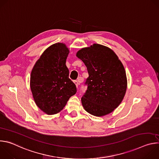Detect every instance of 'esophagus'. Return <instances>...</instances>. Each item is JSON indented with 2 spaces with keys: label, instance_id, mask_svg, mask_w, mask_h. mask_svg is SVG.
Instances as JSON below:
<instances>
[{
  "label": "esophagus",
  "instance_id": "esophagus-1",
  "mask_svg": "<svg viewBox=\"0 0 159 159\" xmlns=\"http://www.w3.org/2000/svg\"><path fill=\"white\" fill-rule=\"evenodd\" d=\"M74 83H75V85H76V87H77V88L78 87V85H79V81H77V80H75L74 81Z\"/></svg>",
  "mask_w": 159,
  "mask_h": 159
}]
</instances>
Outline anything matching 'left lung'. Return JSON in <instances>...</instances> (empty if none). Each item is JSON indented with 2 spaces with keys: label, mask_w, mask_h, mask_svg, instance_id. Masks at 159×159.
<instances>
[{
  "label": "left lung",
  "mask_w": 159,
  "mask_h": 159,
  "mask_svg": "<svg viewBox=\"0 0 159 159\" xmlns=\"http://www.w3.org/2000/svg\"><path fill=\"white\" fill-rule=\"evenodd\" d=\"M87 67L89 77L81 98L84 109L96 116L109 114L121 102L127 88L125 68L111 49L94 44L77 53Z\"/></svg>",
  "instance_id": "1"
}]
</instances>
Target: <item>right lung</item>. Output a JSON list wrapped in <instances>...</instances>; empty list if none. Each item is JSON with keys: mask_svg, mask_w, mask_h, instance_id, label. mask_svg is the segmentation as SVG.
<instances>
[{"mask_svg": "<svg viewBox=\"0 0 159 159\" xmlns=\"http://www.w3.org/2000/svg\"><path fill=\"white\" fill-rule=\"evenodd\" d=\"M69 53L65 44L55 43L43 53L31 71L30 87L33 99L47 115L61 111L77 92L65 65Z\"/></svg>", "mask_w": 159, "mask_h": 159, "instance_id": "add662e5", "label": "right lung"}]
</instances>
